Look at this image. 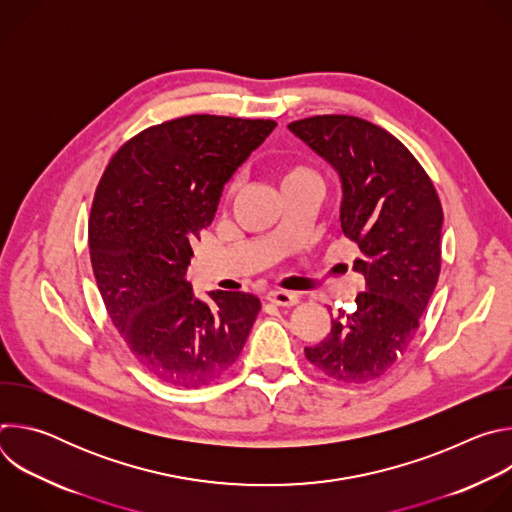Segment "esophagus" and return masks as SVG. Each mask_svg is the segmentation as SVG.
Masks as SVG:
<instances>
[{"mask_svg": "<svg viewBox=\"0 0 512 512\" xmlns=\"http://www.w3.org/2000/svg\"><path fill=\"white\" fill-rule=\"evenodd\" d=\"M267 302L275 304V306H296L300 302V294L296 291H283V289H273L265 296Z\"/></svg>", "mask_w": 512, "mask_h": 512, "instance_id": "esophagus-1", "label": "esophagus"}]
</instances>
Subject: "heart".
<instances>
[{"label": "heart", "mask_w": 512, "mask_h": 512, "mask_svg": "<svg viewBox=\"0 0 512 512\" xmlns=\"http://www.w3.org/2000/svg\"><path fill=\"white\" fill-rule=\"evenodd\" d=\"M279 184H281V190H287V188H298V186L322 184V180H320V174L308 164H289L281 170ZM233 192H235V184L231 186L229 194Z\"/></svg>", "instance_id": "heart-1"}]
</instances>
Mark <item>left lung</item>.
<instances>
[{
  "instance_id": "left-lung-1",
  "label": "left lung",
  "mask_w": 512,
  "mask_h": 512,
  "mask_svg": "<svg viewBox=\"0 0 512 512\" xmlns=\"http://www.w3.org/2000/svg\"><path fill=\"white\" fill-rule=\"evenodd\" d=\"M340 176L342 233L358 245L354 271L367 287L340 312L306 358L342 383L385 375L413 340L442 267L444 210L433 182L405 145L352 115L287 125Z\"/></svg>"
}]
</instances>
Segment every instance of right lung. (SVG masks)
Listing matches in <instances>:
<instances>
[{
	"label": "right lung",
	"mask_w": 512,
	"mask_h": 512,
	"mask_svg": "<svg viewBox=\"0 0 512 512\" xmlns=\"http://www.w3.org/2000/svg\"><path fill=\"white\" fill-rule=\"evenodd\" d=\"M275 125L188 115L148 127L97 186L89 249L101 298L131 354L164 383L192 389L225 375L261 310L245 291L198 300L186 269L225 184Z\"/></svg>",
	"instance_id": "add662e5"
}]
</instances>
